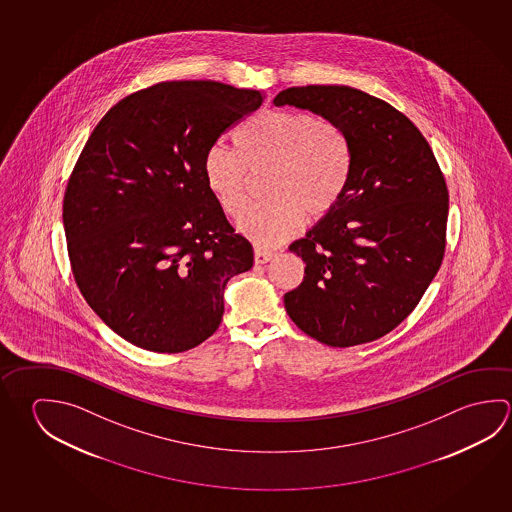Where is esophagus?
<instances>
[{
  "instance_id": "esophagus-1",
  "label": "esophagus",
  "mask_w": 512,
  "mask_h": 512,
  "mask_svg": "<svg viewBox=\"0 0 512 512\" xmlns=\"http://www.w3.org/2000/svg\"><path fill=\"white\" fill-rule=\"evenodd\" d=\"M275 252H271L268 248H262V246H255V252H253V259L255 264H266L269 260L273 259Z\"/></svg>"
}]
</instances>
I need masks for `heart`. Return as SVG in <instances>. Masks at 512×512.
Returning <instances> with one entry per match:
<instances>
[{"label":"heart","mask_w":512,"mask_h":512,"mask_svg":"<svg viewBox=\"0 0 512 512\" xmlns=\"http://www.w3.org/2000/svg\"><path fill=\"white\" fill-rule=\"evenodd\" d=\"M235 151L208 147L203 176L226 214L241 212L252 176L266 172V201L237 219L241 234L275 244L295 234L304 214L327 216L349 189L354 154L349 136L329 118L307 111H264L235 131Z\"/></svg>","instance_id":"1"}]
</instances>
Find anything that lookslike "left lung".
Listing matches in <instances>:
<instances>
[{
  "instance_id": "8db88e82",
  "label": "left lung",
  "mask_w": 512,
  "mask_h": 512,
  "mask_svg": "<svg viewBox=\"0 0 512 512\" xmlns=\"http://www.w3.org/2000/svg\"><path fill=\"white\" fill-rule=\"evenodd\" d=\"M273 104L336 122L354 154L340 205L289 246L305 269L284 295L287 314L329 347L377 340L412 313L442 264L449 196L439 163L410 118L365 91L287 88Z\"/></svg>"
}]
</instances>
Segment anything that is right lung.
<instances>
[{
	"label": "right lung",
	"instance_id": "right-lung-1",
	"mask_svg": "<svg viewBox=\"0 0 512 512\" xmlns=\"http://www.w3.org/2000/svg\"><path fill=\"white\" fill-rule=\"evenodd\" d=\"M264 93L172 81L109 109L73 167L63 223L73 277L111 331L153 352L217 331L230 278L253 266L203 176L208 147Z\"/></svg>",
	"mask_w": 512,
	"mask_h": 512
}]
</instances>
